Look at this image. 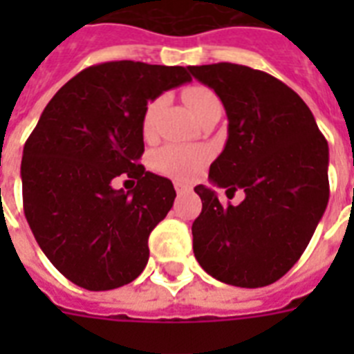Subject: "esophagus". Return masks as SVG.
Here are the masks:
<instances>
[{
    "label": "esophagus",
    "instance_id": "1",
    "mask_svg": "<svg viewBox=\"0 0 354 354\" xmlns=\"http://www.w3.org/2000/svg\"><path fill=\"white\" fill-rule=\"evenodd\" d=\"M174 189H176V193L178 194H183V193H189V191H191V185H189V183H183V182H174Z\"/></svg>",
    "mask_w": 354,
    "mask_h": 354
}]
</instances>
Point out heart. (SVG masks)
Segmentation results:
<instances>
[{"instance_id":"b5f03b06","label":"heart","mask_w":354,"mask_h":354,"mask_svg":"<svg viewBox=\"0 0 354 354\" xmlns=\"http://www.w3.org/2000/svg\"><path fill=\"white\" fill-rule=\"evenodd\" d=\"M183 99L191 108V112L200 119L213 104L218 102L215 91L205 86H191L183 91ZM161 110V99H152L145 106L141 128L147 138H150L156 130V119ZM207 160V150L198 145H165L154 156V167L167 176L187 180L204 165Z\"/></svg>"}]
</instances>
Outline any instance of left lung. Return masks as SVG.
I'll return each mask as SVG.
<instances>
[{"instance_id": "1", "label": "left lung", "mask_w": 354, "mask_h": 354, "mask_svg": "<svg viewBox=\"0 0 354 354\" xmlns=\"http://www.w3.org/2000/svg\"><path fill=\"white\" fill-rule=\"evenodd\" d=\"M189 71L215 90L230 121L211 182L230 198L239 189L246 194L222 205L213 189L194 187L202 198L194 257L226 285H272L301 257L327 207V139L301 97L272 75L230 62Z\"/></svg>"}]
</instances>
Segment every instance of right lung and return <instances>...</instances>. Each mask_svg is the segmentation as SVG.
Here are the masks:
<instances>
[{"label": "right lung", "mask_w": 354, "mask_h": 354, "mask_svg": "<svg viewBox=\"0 0 354 354\" xmlns=\"http://www.w3.org/2000/svg\"><path fill=\"white\" fill-rule=\"evenodd\" d=\"M189 68L119 60L82 69L55 93L25 141L24 211L53 266L86 290H112L149 261V235L171 211V180L145 171V106L189 82ZM127 176L136 187L113 189Z\"/></svg>", "instance_id": "obj_1"}]
</instances>
